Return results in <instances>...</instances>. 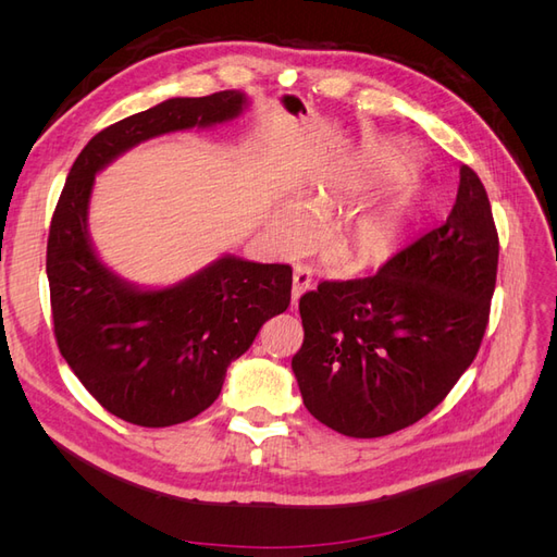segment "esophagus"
I'll use <instances>...</instances> for the list:
<instances>
[{
  "label": "esophagus",
  "mask_w": 557,
  "mask_h": 557,
  "mask_svg": "<svg viewBox=\"0 0 557 557\" xmlns=\"http://www.w3.org/2000/svg\"><path fill=\"white\" fill-rule=\"evenodd\" d=\"M313 288V278H311V272L307 267L297 264L295 267V274H293V305H297L299 297L305 295L307 290Z\"/></svg>",
  "instance_id": "esophagus-1"
}]
</instances>
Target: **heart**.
Here are the masks:
<instances>
[{
  "label": "heart",
  "mask_w": 557,
  "mask_h": 557,
  "mask_svg": "<svg viewBox=\"0 0 557 557\" xmlns=\"http://www.w3.org/2000/svg\"><path fill=\"white\" fill-rule=\"evenodd\" d=\"M409 162L383 158L367 164L362 174L364 183L397 181L409 174ZM339 207V190L330 185H311L299 199L283 201L272 221L274 242L281 250L297 252L313 244L318 234V221L332 215ZM418 207L413 188H399L379 205L339 218L325 239L327 260L348 274L367 272L391 260L409 237Z\"/></svg>",
  "instance_id": "obj_1"
}]
</instances>
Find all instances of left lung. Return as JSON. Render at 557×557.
<instances>
[{
  "mask_svg": "<svg viewBox=\"0 0 557 557\" xmlns=\"http://www.w3.org/2000/svg\"><path fill=\"white\" fill-rule=\"evenodd\" d=\"M497 258L491 201L462 164L442 227L374 276L323 281L299 299L305 344L293 372L309 413L356 440L393 434L428 416L476 358Z\"/></svg>",
  "mask_w": 557,
  "mask_h": 557,
  "instance_id": "8db88e82",
  "label": "left lung"
}]
</instances>
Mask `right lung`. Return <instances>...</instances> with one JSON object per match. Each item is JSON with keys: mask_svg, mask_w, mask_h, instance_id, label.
I'll list each match as a JSON object with an SVG mask.
<instances>
[{"mask_svg": "<svg viewBox=\"0 0 557 557\" xmlns=\"http://www.w3.org/2000/svg\"><path fill=\"white\" fill-rule=\"evenodd\" d=\"M246 109L242 90L172 97L95 134L50 221L46 274L58 348L88 393L132 425L170 428L209 409L230 362L288 309L293 269L225 252L166 288L132 283L90 239L95 176L148 139L225 125Z\"/></svg>", "mask_w": 557, "mask_h": 557, "instance_id": "obj_1", "label": "right lung"}]
</instances>
